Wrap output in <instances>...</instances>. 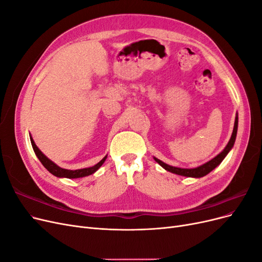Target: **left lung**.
<instances>
[{
    "mask_svg": "<svg viewBox=\"0 0 262 262\" xmlns=\"http://www.w3.org/2000/svg\"><path fill=\"white\" fill-rule=\"evenodd\" d=\"M237 128H238V115L236 114V118H235V123H234V129H233V133L232 137L229 139L227 145L225 146V148L222 150V152L216 155L214 158H212L211 161H209L208 163H205L199 167L195 168H179V167H173V166H170L168 164H165L164 162L160 161L158 158L154 157V160L160 164L164 169H166L167 171H170L172 173H176V175H180V176H185V177H192V178H200L203 177L205 175H208L210 171H212L214 168L217 167V166L222 163V161L224 160L225 156L228 154L229 150L232 149V147L234 146L235 140H236V134H237Z\"/></svg>",
    "mask_w": 262,
    "mask_h": 262,
    "instance_id": "8db88e82",
    "label": "left lung"
}]
</instances>
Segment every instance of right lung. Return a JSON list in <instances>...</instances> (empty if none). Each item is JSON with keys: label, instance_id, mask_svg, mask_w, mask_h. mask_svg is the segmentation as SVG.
<instances>
[{"label": "right lung", "instance_id": "obj_1", "mask_svg": "<svg viewBox=\"0 0 262 262\" xmlns=\"http://www.w3.org/2000/svg\"><path fill=\"white\" fill-rule=\"evenodd\" d=\"M30 142H31V145H33L34 148V152L36 154V156L39 158V161L41 162V164L45 166V168L48 170L49 172H51L52 175L60 177V178H70V179H73V178H82V177H86V176H90L92 173H94L96 170H98V168L100 166L105 163L107 155L102 158V160L97 163L96 165L92 166V167L89 168H82V169H76V170H70V169H64V168H61L57 164H54L52 161H50L48 157H47L40 149L38 148V146L35 144V142L33 140V138L30 137Z\"/></svg>", "mask_w": 262, "mask_h": 262}]
</instances>
